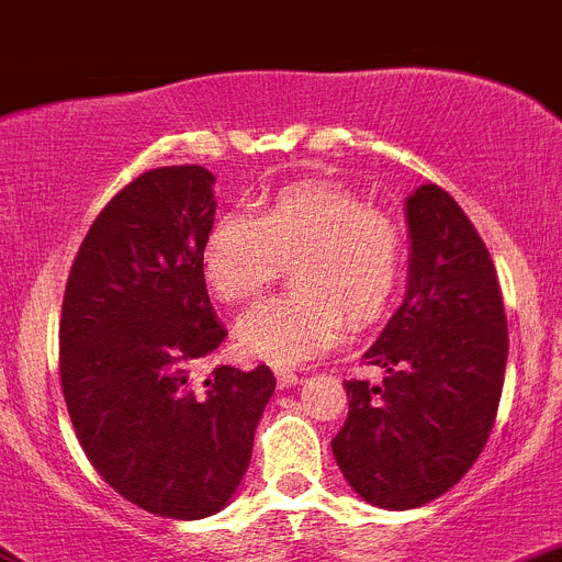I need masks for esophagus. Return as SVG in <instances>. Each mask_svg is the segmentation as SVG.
Segmentation results:
<instances>
[{
	"mask_svg": "<svg viewBox=\"0 0 562 562\" xmlns=\"http://www.w3.org/2000/svg\"><path fill=\"white\" fill-rule=\"evenodd\" d=\"M274 376H277V385H280V387H291V385H296V382H299V374H296V371H291V369H277Z\"/></svg>",
	"mask_w": 562,
	"mask_h": 562,
	"instance_id": "1",
	"label": "esophagus"
}]
</instances>
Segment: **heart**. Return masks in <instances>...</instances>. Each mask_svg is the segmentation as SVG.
<instances>
[{"label":"heart","mask_w":562,"mask_h":562,"mask_svg":"<svg viewBox=\"0 0 562 562\" xmlns=\"http://www.w3.org/2000/svg\"><path fill=\"white\" fill-rule=\"evenodd\" d=\"M293 263L296 291L266 299L235 324L246 358L299 366L333 349L346 329L391 307L405 269L400 227L363 199L327 182L282 188L257 216L224 213L202 249L207 285L224 302L257 296Z\"/></svg>","instance_id":"1"}]
</instances>
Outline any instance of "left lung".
I'll return each instance as SVG.
<instances>
[{"mask_svg":"<svg viewBox=\"0 0 562 562\" xmlns=\"http://www.w3.org/2000/svg\"><path fill=\"white\" fill-rule=\"evenodd\" d=\"M407 291L363 355L385 380H349V416L333 438L355 494L413 510L447 494L480 458L499 411L507 318L494 260L443 188L405 199Z\"/></svg>","mask_w":562,"mask_h":562,"instance_id":"left-lung-1","label":"left lung"}]
</instances>
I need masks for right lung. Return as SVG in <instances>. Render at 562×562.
<instances>
[{"label": "right lung", "mask_w": 562, "mask_h": 562, "mask_svg": "<svg viewBox=\"0 0 562 562\" xmlns=\"http://www.w3.org/2000/svg\"><path fill=\"white\" fill-rule=\"evenodd\" d=\"M213 186L202 166H169L115 193L77 251L60 316L82 452L115 494L182 521L229 505L277 385L269 366H218L204 391L188 385L227 338L202 271Z\"/></svg>", "instance_id": "right-lung-1"}]
</instances>
